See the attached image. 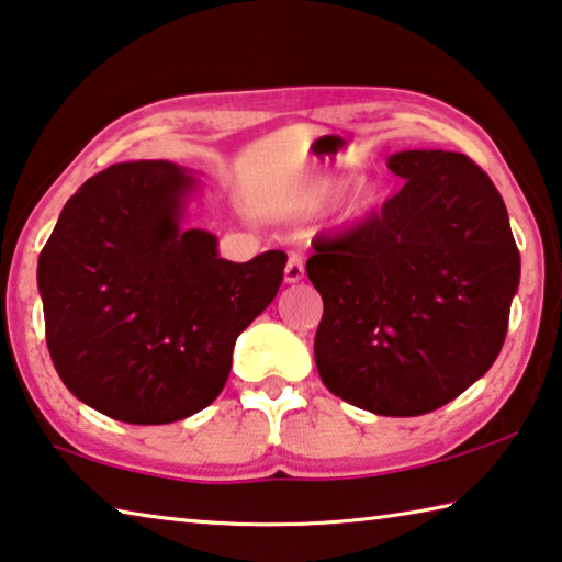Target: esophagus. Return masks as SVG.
Returning a JSON list of instances; mask_svg holds the SVG:
<instances>
[{"instance_id": "1", "label": "esophagus", "mask_w": 562, "mask_h": 562, "mask_svg": "<svg viewBox=\"0 0 562 562\" xmlns=\"http://www.w3.org/2000/svg\"><path fill=\"white\" fill-rule=\"evenodd\" d=\"M301 279H303V259L299 254H293L286 263V271H283V281L299 283Z\"/></svg>"}]
</instances>
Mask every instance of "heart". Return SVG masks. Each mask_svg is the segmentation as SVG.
<instances>
[{"label":"heart","mask_w":562,"mask_h":562,"mask_svg":"<svg viewBox=\"0 0 562 562\" xmlns=\"http://www.w3.org/2000/svg\"><path fill=\"white\" fill-rule=\"evenodd\" d=\"M341 200L338 205V221L348 226L363 224V221L371 218L375 211L383 206L385 191L379 181L373 179H358L351 171L341 173H326V177L311 179L306 187H303L293 206L301 216H321Z\"/></svg>","instance_id":"heart-1"}]
</instances>
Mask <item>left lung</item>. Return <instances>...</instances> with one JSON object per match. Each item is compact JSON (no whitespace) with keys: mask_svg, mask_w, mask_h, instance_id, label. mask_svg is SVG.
<instances>
[{"mask_svg":"<svg viewBox=\"0 0 562 562\" xmlns=\"http://www.w3.org/2000/svg\"><path fill=\"white\" fill-rule=\"evenodd\" d=\"M406 179L381 214L316 241L314 356L326 389L375 416H423L498 358L520 254L498 189L465 154L389 156Z\"/></svg>","mask_w":562,"mask_h":562,"instance_id":"1","label":"left lung"}]
</instances>
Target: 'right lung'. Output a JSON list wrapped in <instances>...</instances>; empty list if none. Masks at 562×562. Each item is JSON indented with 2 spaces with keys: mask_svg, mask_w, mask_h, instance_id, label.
Masks as SVG:
<instances>
[{
  "mask_svg": "<svg viewBox=\"0 0 562 562\" xmlns=\"http://www.w3.org/2000/svg\"><path fill=\"white\" fill-rule=\"evenodd\" d=\"M194 171L114 164L64 204L36 266L47 346L81 403L134 426L204 411L224 389L236 338L269 306L286 254L246 263L189 228Z\"/></svg>",
  "mask_w": 562,
  "mask_h": 562,
  "instance_id": "1",
  "label": "right lung"
}]
</instances>
